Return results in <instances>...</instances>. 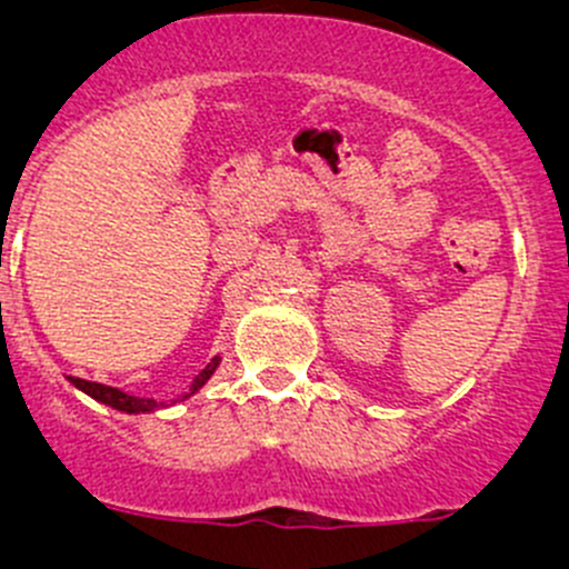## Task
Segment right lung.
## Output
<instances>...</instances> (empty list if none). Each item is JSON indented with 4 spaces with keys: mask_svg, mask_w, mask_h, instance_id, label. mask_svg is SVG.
I'll return each mask as SVG.
<instances>
[{
    "mask_svg": "<svg viewBox=\"0 0 569 569\" xmlns=\"http://www.w3.org/2000/svg\"><path fill=\"white\" fill-rule=\"evenodd\" d=\"M220 355H214L211 358V363L206 366L203 371H200L198 377L192 380V386L187 388L183 393H178L173 401H157V399H142V396H131L126 391H120V388H112V386H101V382H88V380H79V377H68L71 380L73 388H79L82 393H88L90 399L101 401V405L112 407V410H120V412H129V416H137V412H153V410H162V407H170L176 405V401H183L189 399V396H194L200 391V388L206 386V382L211 380V375L217 371V366H220Z\"/></svg>",
    "mask_w": 569,
    "mask_h": 569,
    "instance_id": "obj_1",
    "label": "right lung"
}]
</instances>
